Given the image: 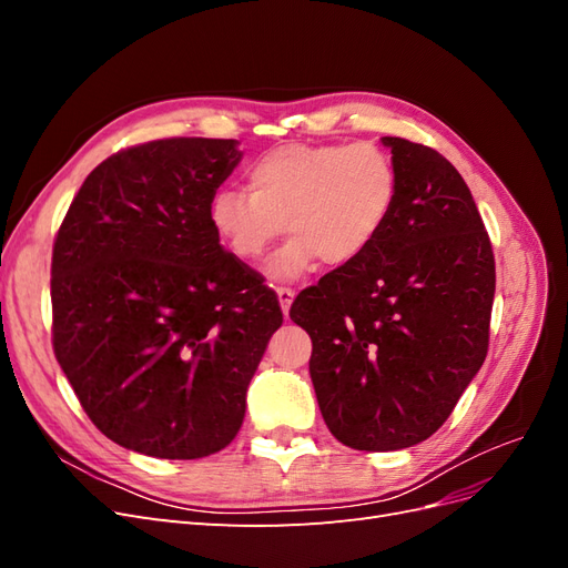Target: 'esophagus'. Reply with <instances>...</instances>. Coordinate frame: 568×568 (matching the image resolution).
Instances as JSON below:
<instances>
[{
    "mask_svg": "<svg viewBox=\"0 0 568 568\" xmlns=\"http://www.w3.org/2000/svg\"><path fill=\"white\" fill-rule=\"evenodd\" d=\"M294 288H286V286H280L277 288V298H280V305H282V313L288 315V307L291 303H294Z\"/></svg>",
    "mask_w": 568,
    "mask_h": 568,
    "instance_id": "34e87169",
    "label": "esophagus"
}]
</instances>
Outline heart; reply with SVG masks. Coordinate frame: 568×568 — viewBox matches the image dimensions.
I'll return each mask as SVG.
<instances>
[{
  "instance_id": "b5f03b06",
  "label": "heart",
  "mask_w": 568,
  "mask_h": 568,
  "mask_svg": "<svg viewBox=\"0 0 568 568\" xmlns=\"http://www.w3.org/2000/svg\"><path fill=\"white\" fill-rule=\"evenodd\" d=\"M246 189H217L209 220L220 244L253 265L284 230L294 236L272 257L270 277L298 280L322 261L351 267L379 242L400 178L376 144H284L246 168Z\"/></svg>"
}]
</instances>
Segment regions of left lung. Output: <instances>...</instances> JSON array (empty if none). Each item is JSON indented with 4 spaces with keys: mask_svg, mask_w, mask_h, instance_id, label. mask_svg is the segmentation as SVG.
Wrapping results in <instances>:
<instances>
[{
    "mask_svg": "<svg viewBox=\"0 0 568 568\" xmlns=\"http://www.w3.org/2000/svg\"><path fill=\"white\" fill-rule=\"evenodd\" d=\"M400 194L372 251L298 294L311 379L348 448L403 450L436 434L488 353L495 257L467 182L424 144L382 136Z\"/></svg>",
    "mask_w": 568,
    "mask_h": 568,
    "instance_id": "1",
    "label": "left lung"
}]
</instances>
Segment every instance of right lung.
<instances>
[{
  "label": "right lung",
  "mask_w": 568,
  "mask_h": 568,
  "mask_svg": "<svg viewBox=\"0 0 568 568\" xmlns=\"http://www.w3.org/2000/svg\"><path fill=\"white\" fill-rule=\"evenodd\" d=\"M236 140L173 136L113 153L82 182L51 255V341L101 434L161 459L234 440L282 326L277 294L213 232Z\"/></svg>",
  "instance_id": "right-lung-1"
}]
</instances>
